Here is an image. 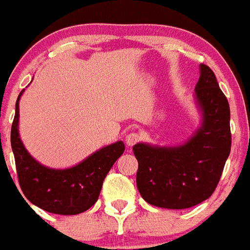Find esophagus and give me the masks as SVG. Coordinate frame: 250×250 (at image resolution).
I'll list each match as a JSON object with an SVG mask.
<instances>
[{"instance_id": "1", "label": "esophagus", "mask_w": 250, "mask_h": 250, "mask_svg": "<svg viewBox=\"0 0 250 250\" xmlns=\"http://www.w3.org/2000/svg\"><path fill=\"white\" fill-rule=\"evenodd\" d=\"M138 141H140V136H138V133H135V132H132V133H128V135L125 136V144H127L128 147H132Z\"/></svg>"}]
</instances>
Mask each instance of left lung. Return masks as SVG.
Segmentation results:
<instances>
[{"label":"left lung","mask_w":250,"mask_h":250,"mask_svg":"<svg viewBox=\"0 0 250 250\" xmlns=\"http://www.w3.org/2000/svg\"><path fill=\"white\" fill-rule=\"evenodd\" d=\"M194 102L200 127L184 144L156 146L138 142L136 182L140 194L152 206L183 209L207 200L216 189L231 148L230 106L215 73L200 64Z\"/></svg>","instance_id":"8db88e82"}]
</instances>
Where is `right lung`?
Wrapping results in <instances>:
<instances>
[{
	"instance_id": "add662e5",
	"label": "right lung",
	"mask_w": 250,
	"mask_h": 250,
	"mask_svg": "<svg viewBox=\"0 0 250 250\" xmlns=\"http://www.w3.org/2000/svg\"><path fill=\"white\" fill-rule=\"evenodd\" d=\"M19 94L11 127V147L19 183L24 196L34 206L57 215H77L98 201L103 182L117 159L125 152L123 141L95 151L85 160L67 169L41 164L25 148L19 135Z\"/></svg>"
}]
</instances>
